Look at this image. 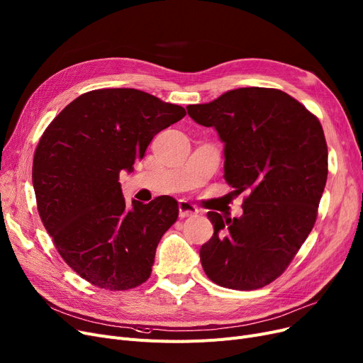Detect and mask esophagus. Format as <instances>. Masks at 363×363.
<instances>
[{
    "instance_id": "obj_1",
    "label": "esophagus",
    "mask_w": 363,
    "mask_h": 363,
    "mask_svg": "<svg viewBox=\"0 0 363 363\" xmlns=\"http://www.w3.org/2000/svg\"><path fill=\"white\" fill-rule=\"evenodd\" d=\"M199 213V209L196 204L186 201V200H179V216L181 218H188V216H194Z\"/></svg>"
}]
</instances>
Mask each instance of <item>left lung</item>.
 Listing matches in <instances>:
<instances>
[{
  "label": "left lung",
  "mask_w": 363,
  "mask_h": 363,
  "mask_svg": "<svg viewBox=\"0 0 363 363\" xmlns=\"http://www.w3.org/2000/svg\"><path fill=\"white\" fill-rule=\"evenodd\" d=\"M196 123L225 144V181L247 191L240 218L208 212L213 235L200 247L206 276L219 286L259 289L274 281L318 218L328 178L319 118L279 89L242 87L209 104L188 105Z\"/></svg>",
  "instance_id": "obj_1"
}]
</instances>
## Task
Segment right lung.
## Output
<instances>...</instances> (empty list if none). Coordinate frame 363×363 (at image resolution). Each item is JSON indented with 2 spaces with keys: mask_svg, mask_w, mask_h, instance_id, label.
<instances>
[{
  "mask_svg": "<svg viewBox=\"0 0 363 363\" xmlns=\"http://www.w3.org/2000/svg\"><path fill=\"white\" fill-rule=\"evenodd\" d=\"M185 114L136 89H99L67 105L40 138L33 163L40 218L59 255L91 285L128 291L151 276L178 201L162 196L128 208L118 178Z\"/></svg>",
  "mask_w": 363,
  "mask_h": 363,
  "instance_id": "add662e5",
  "label": "right lung"
}]
</instances>
